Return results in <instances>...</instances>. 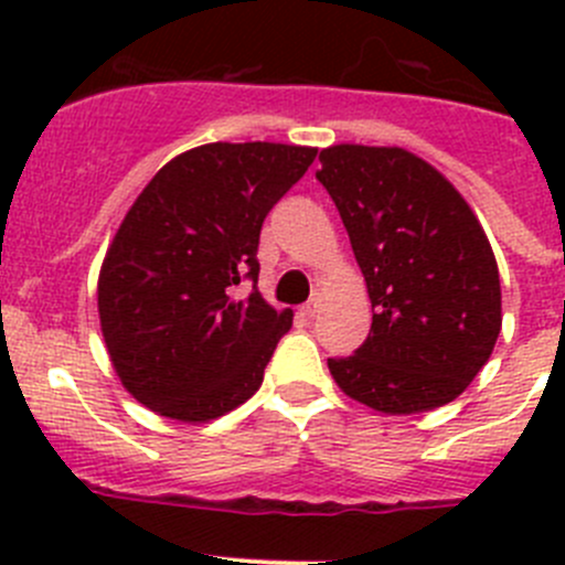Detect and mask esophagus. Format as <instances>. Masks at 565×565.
I'll return each instance as SVG.
<instances>
[{
    "instance_id": "1",
    "label": "esophagus",
    "mask_w": 565,
    "mask_h": 565,
    "mask_svg": "<svg viewBox=\"0 0 565 565\" xmlns=\"http://www.w3.org/2000/svg\"><path fill=\"white\" fill-rule=\"evenodd\" d=\"M300 311H303V317H317V311H319V292L311 295V300H309V303L300 306Z\"/></svg>"
}]
</instances>
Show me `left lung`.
Returning <instances> with one entry per match:
<instances>
[{"label":"left lung","mask_w":565,"mask_h":565,"mask_svg":"<svg viewBox=\"0 0 565 565\" xmlns=\"http://www.w3.org/2000/svg\"><path fill=\"white\" fill-rule=\"evenodd\" d=\"M319 163L374 311L355 355L328 358L330 374L380 413L454 402L489 361L503 322L481 224L446 177L402 147L335 145Z\"/></svg>","instance_id":"1"}]
</instances>
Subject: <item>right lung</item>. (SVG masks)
Masks as SVG:
<instances>
[{
    "label": "right lung",
    "instance_id": "add662e5",
    "mask_svg": "<svg viewBox=\"0 0 565 565\" xmlns=\"http://www.w3.org/2000/svg\"><path fill=\"white\" fill-rule=\"evenodd\" d=\"M295 145H215L172 158L139 193L98 278L100 330L122 385L167 418L202 424L262 385L292 311L256 289L259 232L315 163ZM243 280L252 292H236Z\"/></svg>",
    "mask_w": 565,
    "mask_h": 565
}]
</instances>
